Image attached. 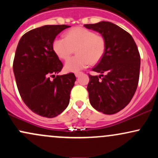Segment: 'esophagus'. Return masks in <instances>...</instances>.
Returning a JSON list of instances; mask_svg holds the SVG:
<instances>
[{
  "mask_svg": "<svg viewBox=\"0 0 158 158\" xmlns=\"http://www.w3.org/2000/svg\"><path fill=\"white\" fill-rule=\"evenodd\" d=\"M81 74H82V73H75L76 77H79V76H80Z\"/></svg>",
  "mask_w": 158,
  "mask_h": 158,
  "instance_id": "34e87169",
  "label": "esophagus"
}]
</instances>
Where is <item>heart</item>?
<instances>
[{
  "instance_id": "1",
  "label": "heart",
  "mask_w": 158,
  "mask_h": 158,
  "mask_svg": "<svg viewBox=\"0 0 158 158\" xmlns=\"http://www.w3.org/2000/svg\"><path fill=\"white\" fill-rule=\"evenodd\" d=\"M106 42L101 35L82 27L68 31L64 38H57L52 43L55 55L62 60H67L75 49L76 56L66 61L64 70L68 73H78L94 64L104 55Z\"/></svg>"
}]
</instances>
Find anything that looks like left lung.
Segmentation results:
<instances>
[{"instance_id":"obj_1","label":"left lung","mask_w":158,"mask_h":158,"mask_svg":"<svg viewBox=\"0 0 158 158\" xmlns=\"http://www.w3.org/2000/svg\"><path fill=\"white\" fill-rule=\"evenodd\" d=\"M84 26L101 34L106 42L104 55L92 69L100 74L89 75L90 103L98 112L115 114L131 102L137 88L140 69L137 46L129 33L112 22Z\"/></svg>"}]
</instances>
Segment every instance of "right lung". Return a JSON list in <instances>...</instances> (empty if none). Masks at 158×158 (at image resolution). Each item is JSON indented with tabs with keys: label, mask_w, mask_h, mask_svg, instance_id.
<instances>
[{
	"label": "right lung",
	"mask_w": 158,
	"mask_h": 158,
	"mask_svg": "<svg viewBox=\"0 0 158 158\" xmlns=\"http://www.w3.org/2000/svg\"><path fill=\"white\" fill-rule=\"evenodd\" d=\"M70 26L44 25L22 36L17 46L13 73L22 100L30 110L43 117L54 118L70 103L74 86L73 73L57 75L63 64L52 49V43L62 31Z\"/></svg>",
	"instance_id": "right-lung-1"
}]
</instances>
